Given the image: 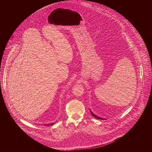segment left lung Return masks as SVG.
I'll list each match as a JSON object with an SVG mask.
<instances>
[{
  "label": "left lung",
  "instance_id": "obj_1",
  "mask_svg": "<svg viewBox=\"0 0 152 152\" xmlns=\"http://www.w3.org/2000/svg\"><path fill=\"white\" fill-rule=\"evenodd\" d=\"M90 113H91V115L93 116V117H94L96 118H97V119H101V120H105V119H104V118H102V117H99V116H97V115H95L91 111H90Z\"/></svg>",
  "mask_w": 152,
  "mask_h": 152
}]
</instances>
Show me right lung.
Here are the masks:
<instances>
[{
  "label": "right lung",
  "mask_w": 152,
  "mask_h": 152,
  "mask_svg": "<svg viewBox=\"0 0 152 152\" xmlns=\"http://www.w3.org/2000/svg\"><path fill=\"white\" fill-rule=\"evenodd\" d=\"M53 123H51V124H46V125L49 126V125H53Z\"/></svg>",
  "instance_id": "add662e5"
}]
</instances>
